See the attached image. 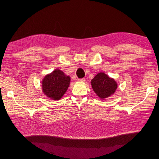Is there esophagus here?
Returning a JSON list of instances; mask_svg holds the SVG:
<instances>
[{
  "instance_id": "34e87169",
  "label": "esophagus",
  "mask_w": 159,
  "mask_h": 159,
  "mask_svg": "<svg viewBox=\"0 0 159 159\" xmlns=\"http://www.w3.org/2000/svg\"><path fill=\"white\" fill-rule=\"evenodd\" d=\"M78 81H79V82H85V78H83V79H78Z\"/></svg>"
}]
</instances>
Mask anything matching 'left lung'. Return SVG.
I'll return each instance as SVG.
<instances>
[{"mask_svg": "<svg viewBox=\"0 0 159 159\" xmlns=\"http://www.w3.org/2000/svg\"><path fill=\"white\" fill-rule=\"evenodd\" d=\"M92 89L101 99L110 97L116 92L117 82L104 72H99L91 81Z\"/></svg>", "mask_w": 159, "mask_h": 159, "instance_id": "obj_1", "label": "left lung"}]
</instances>
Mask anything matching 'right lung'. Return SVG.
<instances>
[{
    "mask_svg": "<svg viewBox=\"0 0 159 159\" xmlns=\"http://www.w3.org/2000/svg\"><path fill=\"white\" fill-rule=\"evenodd\" d=\"M42 83L43 93L50 99L59 100L68 89L70 77L67 76L63 71L56 69L45 76Z\"/></svg>",
    "mask_w": 159,
    "mask_h": 159,
    "instance_id": "1",
    "label": "right lung"
}]
</instances>
